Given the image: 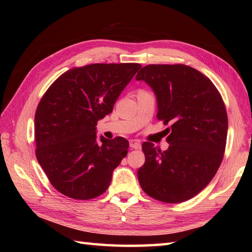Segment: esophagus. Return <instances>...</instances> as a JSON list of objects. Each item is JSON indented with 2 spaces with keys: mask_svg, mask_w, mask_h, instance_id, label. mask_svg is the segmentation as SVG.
I'll return each instance as SVG.
<instances>
[{
  "mask_svg": "<svg viewBox=\"0 0 252 252\" xmlns=\"http://www.w3.org/2000/svg\"><path fill=\"white\" fill-rule=\"evenodd\" d=\"M130 147L133 149H140L142 147V144L138 140H130Z\"/></svg>",
  "mask_w": 252,
  "mask_h": 252,
  "instance_id": "esophagus-1",
  "label": "esophagus"
}]
</instances>
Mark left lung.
Instances as JSON below:
<instances>
[{
	"instance_id": "obj_1",
	"label": "left lung",
	"mask_w": 252,
	"mask_h": 252,
	"mask_svg": "<svg viewBox=\"0 0 252 252\" xmlns=\"http://www.w3.org/2000/svg\"><path fill=\"white\" fill-rule=\"evenodd\" d=\"M157 99V118L167 130V151L143 144L145 163L137 171L142 189L155 199L178 203L190 199L210 183L222 162L227 114L210 79L185 65H148L135 77Z\"/></svg>"
}]
</instances>
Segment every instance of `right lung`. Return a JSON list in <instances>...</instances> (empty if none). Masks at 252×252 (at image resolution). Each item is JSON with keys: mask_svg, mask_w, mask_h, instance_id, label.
<instances>
[{"mask_svg": "<svg viewBox=\"0 0 252 252\" xmlns=\"http://www.w3.org/2000/svg\"><path fill=\"white\" fill-rule=\"evenodd\" d=\"M140 63H92L68 70L40 100L34 117L35 155L63 195L88 200L106 191L126 156L123 137L97 142V121L109 115Z\"/></svg>", "mask_w": 252, "mask_h": 252, "instance_id": "right-lung-1", "label": "right lung"}]
</instances>
